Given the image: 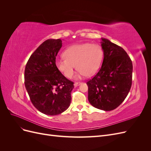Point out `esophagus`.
<instances>
[{
	"mask_svg": "<svg viewBox=\"0 0 151 151\" xmlns=\"http://www.w3.org/2000/svg\"><path fill=\"white\" fill-rule=\"evenodd\" d=\"M82 84V83H74V86H79L80 84Z\"/></svg>",
	"mask_w": 151,
	"mask_h": 151,
	"instance_id": "obj_1",
	"label": "esophagus"
}]
</instances>
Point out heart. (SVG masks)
<instances>
[{"instance_id":"obj_1","label":"heart","mask_w":151,"mask_h":151,"mask_svg":"<svg viewBox=\"0 0 151 151\" xmlns=\"http://www.w3.org/2000/svg\"><path fill=\"white\" fill-rule=\"evenodd\" d=\"M65 57L57 58V69L67 78H71L77 69L79 70L77 78L91 76L101 67L103 58V50L98 44L82 43L72 45L63 53Z\"/></svg>"}]
</instances>
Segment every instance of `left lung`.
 <instances>
[{
    "mask_svg": "<svg viewBox=\"0 0 151 151\" xmlns=\"http://www.w3.org/2000/svg\"><path fill=\"white\" fill-rule=\"evenodd\" d=\"M101 40L104 58L97 74L86 83L88 100L95 108L111 111L120 106L129 93L133 66L122 47L107 39Z\"/></svg>",
    "mask_w": 151,
    "mask_h": 151,
    "instance_id": "obj_1",
    "label": "left lung"
}]
</instances>
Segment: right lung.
Returning a JSON list of instances; mask_svg holds the SVG:
<instances>
[{
	"mask_svg": "<svg viewBox=\"0 0 151 151\" xmlns=\"http://www.w3.org/2000/svg\"><path fill=\"white\" fill-rule=\"evenodd\" d=\"M62 46L60 39L45 41L31 55L25 67L24 84L31 101L38 111L47 115H59L71 103L74 83L55 65Z\"/></svg>",
	"mask_w": 151,
	"mask_h": 151,
	"instance_id": "obj_1",
	"label": "right lung"
}]
</instances>
